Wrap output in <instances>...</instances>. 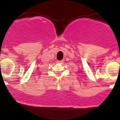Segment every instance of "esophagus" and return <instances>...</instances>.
<instances>
[{
  "label": "esophagus",
  "instance_id": "34e87169",
  "mask_svg": "<svg viewBox=\"0 0 120 120\" xmlns=\"http://www.w3.org/2000/svg\"><path fill=\"white\" fill-rule=\"evenodd\" d=\"M63 60H57V63H63Z\"/></svg>",
  "mask_w": 120,
  "mask_h": 120
}]
</instances>
